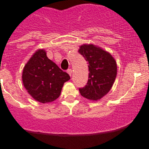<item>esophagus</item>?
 I'll return each mask as SVG.
<instances>
[{
    "label": "esophagus",
    "mask_w": 149,
    "mask_h": 149,
    "mask_svg": "<svg viewBox=\"0 0 149 149\" xmlns=\"http://www.w3.org/2000/svg\"><path fill=\"white\" fill-rule=\"evenodd\" d=\"M67 72H68V73H69V75H70V77L72 76V70H71V69H70V70H67Z\"/></svg>",
    "instance_id": "obj_1"
}]
</instances>
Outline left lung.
I'll return each mask as SVG.
<instances>
[{
	"label": "left lung",
	"mask_w": 149,
	"mask_h": 149,
	"mask_svg": "<svg viewBox=\"0 0 149 149\" xmlns=\"http://www.w3.org/2000/svg\"><path fill=\"white\" fill-rule=\"evenodd\" d=\"M88 63V82L79 88L84 97L97 101L104 97L113 86L117 76V63L108 52L93 44H84L78 50Z\"/></svg>",
	"instance_id": "1"
}]
</instances>
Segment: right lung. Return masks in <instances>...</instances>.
Wrapping results in <instances>:
<instances>
[{"instance_id": "add662e5", "label": "right lung", "mask_w": 149, "mask_h": 149, "mask_svg": "<svg viewBox=\"0 0 149 149\" xmlns=\"http://www.w3.org/2000/svg\"><path fill=\"white\" fill-rule=\"evenodd\" d=\"M70 79L46 56L45 49H38L25 64L22 82L28 93L37 101L46 104L60 96L63 84Z\"/></svg>"}]
</instances>
